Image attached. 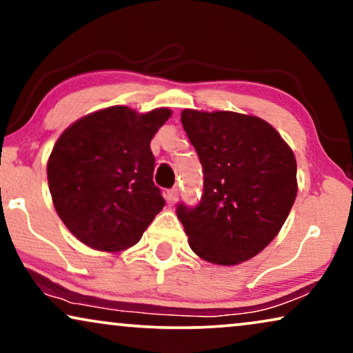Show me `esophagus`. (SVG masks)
I'll return each mask as SVG.
<instances>
[{
	"mask_svg": "<svg viewBox=\"0 0 353 353\" xmlns=\"http://www.w3.org/2000/svg\"><path fill=\"white\" fill-rule=\"evenodd\" d=\"M178 196H180V191H178V188H173V190H168L165 192V201L168 205H175L176 201H178Z\"/></svg>",
	"mask_w": 353,
	"mask_h": 353,
	"instance_id": "34e87169",
	"label": "esophagus"
}]
</instances>
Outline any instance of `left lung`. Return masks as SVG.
Returning a JSON list of instances; mask_svg holds the SVG:
<instances>
[{
  "instance_id": "1",
  "label": "left lung",
  "mask_w": 353,
  "mask_h": 353,
  "mask_svg": "<svg viewBox=\"0 0 353 353\" xmlns=\"http://www.w3.org/2000/svg\"><path fill=\"white\" fill-rule=\"evenodd\" d=\"M181 123L204 170L199 204L176 207L190 248L228 267L255 257L279 233L296 201L292 149L255 115L185 109Z\"/></svg>"
}]
</instances>
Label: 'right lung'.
I'll use <instances>...</instances> for the list:
<instances>
[{
  "label": "right lung",
  "mask_w": 353,
  "mask_h": 353,
  "mask_svg": "<svg viewBox=\"0 0 353 353\" xmlns=\"http://www.w3.org/2000/svg\"><path fill=\"white\" fill-rule=\"evenodd\" d=\"M170 115L167 108L138 114L112 105L77 120L56 141L46 168L52 204L88 248H132L163 209L151 139Z\"/></svg>",
  "instance_id": "add662e5"
}]
</instances>
